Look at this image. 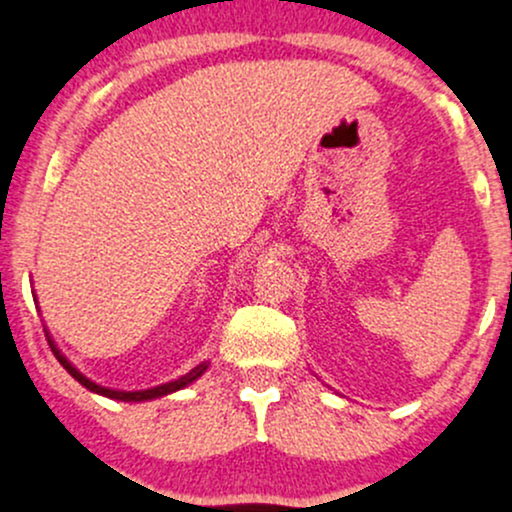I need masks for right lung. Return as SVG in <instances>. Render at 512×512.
I'll list each match as a JSON object with an SVG mask.
<instances>
[{
  "label": "right lung",
  "instance_id": "right-lung-1",
  "mask_svg": "<svg viewBox=\"0 0 512 512\" xmlns=\"http://www.w3.org/2000/svg\"><path fill=\"white\" fill-rule=\"evenodd\" d=\"M48 344H51L53 354H56V359L60 361V366H63L65 371H68L70 376H73L75 381L80 383V386H85L87 390H92V393H100V395H104V398H112V400H124V403H141V400L163 398V395H168V393H175V390H180V388L190 386L192 381H197V378H200L202 373L207 371V366H210V361H202L200 366H195V368H192L190 373H185V376H180L178 381L163 383V386L148 388V390H112V388H102V386H97V383H92L90 378H87V376H82V373L78 371V368H75L73 364H70L68 359H65L63 354H60V351H58V346L53 344V339H51V337H48Z\"/></svg>",
  "mask_w": 512,
  "mask_h": 512
}]
</instances>
